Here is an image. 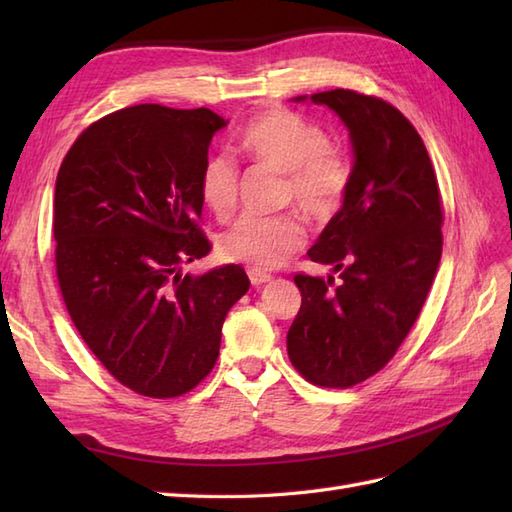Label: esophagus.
Wrapping results in <instances>:
<instances>
[{
    "label": "esophagus",
    "mask_w": 512,
    "mask_h": 512,
    "mask_svg": "<svg viewBox=\"0 0 512 512\" xmlns=\"http://www.w3.org/2000/svg\"><path fill=\"white\" fill-rule=\"evenodd\" d=\"M248 279H250V284H253V286H262V284H268V281L273 279V277H270L268 273H262V270L250 268L248 270Z\"/></svg>",
    "instance_id": "1"
}]
</instances>
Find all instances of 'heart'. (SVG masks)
<instances>
[{
  "label": "heart",
  "instance_id": "1",
  "mask_svg": "<svg viewBox=\"0 0 512 512\" xmlns=\"http://www.w3.org/2000/svg\"><path fill=\"white\" fill-rule=\"evenodd\" d=\"M235 149L255 165L281 171L279 204L297 206L308 220L323 224L343 209L354 182L350 156L330 143L325 129L288 107L248 121ZM239 167L231 156H215L200 176V198L215 217L226 220L237 206ZM306 242V226L297 213L239 217L217 237V253L226 262L255 270L277 268Z\"/></svg>",
  "mask_w": 512,
  "mask_h": 512
}]
</instances>
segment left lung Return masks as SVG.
I'll return each mask as SVG.
<instances>
[{"label": "left lung", "mask_w": 512, "mask_h": 512, "mask_svg": "<svg viewBox=\"0 0 512 512\" xmlns=\"http://www.w3.org/2000/svg\"><path fill=\"white\" fill-rule=\"evenodd\" d=\"M310 101L343 118L356 162L343 209L308 250L312 262L341 270V281L295 275L301 308L288 356L312 385L347 389L378 374L416 323L440 264L444 211L427 147L405 114L341 88Z\"/></svg>", "instance_id": "1"}]
</instances>
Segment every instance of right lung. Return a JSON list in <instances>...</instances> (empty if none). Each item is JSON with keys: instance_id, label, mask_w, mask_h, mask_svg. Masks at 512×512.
Wrapping results in <instances>:
<instances>
[{"instance_id": "add662e5", "label": "right lung", "mask_w": 512, "mask_h": 512, "mask_svg": "<svg viewBox=\"0 0 512 512\" xmlns=\"http://www.w3.org/2000/svg\"><path fill=\"white\" fill-rule=\"evenodd\" d=\"M215 112L145 103L83 129L65 154L52 204L54 266L74 328L118 383L147 398L198 387L220 356L222 325L250 281L211 253L200 176Z\"/></svg>"}]
</instances>
